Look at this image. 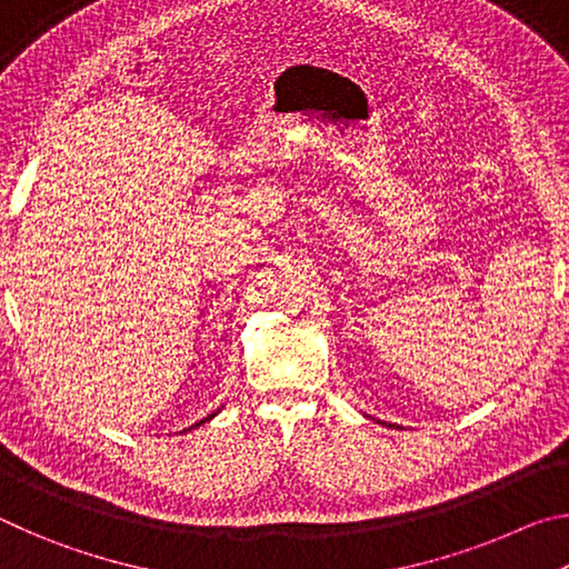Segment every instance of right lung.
I'll return each instance as SVG.
<instances>
[{"mask_svg":"<svg viewBox=\"0 0 569 569\" xmlns=\"http://www.w3.org/2000/svg\"><path fill=\"white\" fill-rule=\"evenodd\" d=\"M213 417H216V413H210V417H208V419H213ZM208 419H203V421H198V423H196V427H200V423H206Z\"/></svg>","mask_w":569,"mask_h":569,"instance_id":"1","label":"right lung"}]
</instances>
